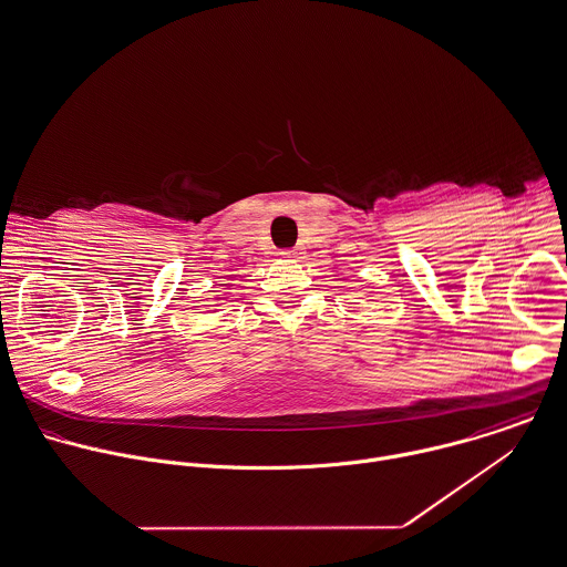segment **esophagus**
<instances>
[{"label":"esophagus","instance_id":"34e87169","mask_svg":"<svg viewBox=\"0 0 567 567\" xmlns=\"http://www.w3.org/2000/svg\"><path fill=\"white\" fill-rule=\"evenodd\" d=\"M287 258H293L296 254H298V249H287V251H282Z\"/></svg>","mask_w":567,"mask_h":567}]
</instances>
